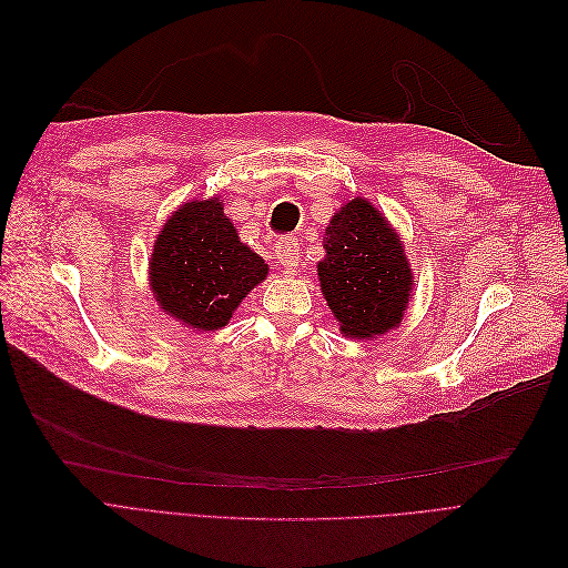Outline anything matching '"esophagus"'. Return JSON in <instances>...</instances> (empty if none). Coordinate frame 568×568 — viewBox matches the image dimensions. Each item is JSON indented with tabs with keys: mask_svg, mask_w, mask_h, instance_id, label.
<instances>
[{
	"mask_svg": "<svg viewBox=\"0 0 568 568\" xmlns=\"http://www.w3.org/2000/svg\"><path fill=\"white\" fill-rule=\"evenodd\" d=\"M274 255H277V263L284 267V274H294L298 270L301 246L291 236L280 239L277 246H274Z\"/></svg>",
	"mask_w": 568,
	"mask_h": 568,
	"instance_id": "34e87169",
	"label": "esophagus"
}]
</instances>
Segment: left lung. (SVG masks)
Wrapping results in <instances>:
<instances>
[{"label":"left lung","mask_w":568,"mask_h":568,"mask_svg":"<svg viewBox=\"0 0 568 568\" xmlns=\"http://www.w3.org/2000/svg\"><path fill=\"white\" fill-rule=\"evenodd\" d=\"M317 280L338 332L372 341L398 329L415 288L405 244L369 199L341 203L322 239Z\"/></svg>","instance_id":"1"}]
</instances>
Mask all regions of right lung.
Segmentation results:
<instances>
[{
	"mask_svg": "<svg viewBox=\"0 0 568 568\" xmlns=\"http://www.w3.org/2000/svg\"><path fill=\"white\" fill-rule=\"evenodd\" d=\"M267 272L263 257L242 244L220 196L184 201L170 213L149 257V286L161 313L196 334L227 326Z\"/></svg>",
	"mask_w": 568,
	"mask_h": 568,
	"instance_id": "obj_1",
	"label": "right lung"
}]
</instances>
